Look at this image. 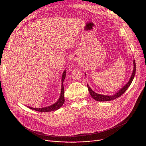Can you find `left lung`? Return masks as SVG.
I'll list each match as a JSON object with an SVG mask.
<instances>
[{"mask_svg": "<svg viewBox=\"0 0 146 146\" xmlns=\"http://www.w3.org/2000/svg\"><path fill=\"white\" fill-rule=\"evenodd\" d=\"M133 64H134V68H133V72H132V75L130 78V80L129 81V82L126 84V85H125L124 86H123L120 91H119L116 94L111 95V96H108V95H100V94H98L95 93L92 89L89 87V86L87 84V86L88 88V91L89 94H90L91 96L97 101H99V102H104V101H109V100H114L117 98H119V96H120L121 95H122L125 92V91L127 90V88L129 87V86L130 85V84H131L134 75H135V73H136V62H135V60H133ZM86 75V74H85Z\"/></svg>", "mask_w": 146, "mask_h": 146, "instance_id": "8db88e82", "label": "left lung"}]
</instances>
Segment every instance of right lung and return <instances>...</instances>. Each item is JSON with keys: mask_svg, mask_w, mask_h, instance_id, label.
<instances>
[{"mask_svg": "<svg viewBox=\"0 0 146 146\" xmlns=\"http://www.w3.org/2000/svg\"><path fill=\"white\" fill-rule=\"evenodd\" d=\"M66 76V71L65 70L63 72L62 75V85H61V94L60 96L58 99V100L56 102L55 104L47 107H44V108H31L30 106L29 107L30 109L36 110L38 111H42V112H48V111H51L54 110H58L59 108H60L62 105L64 104L65 102V99H64V85H63V82L64 81L65 78Z\"/></svg>", "mask_w": 146, "mask_h": 146, "instance_id": "right-lung-1", "label": "right lung"}]
</instances>
